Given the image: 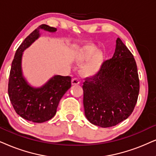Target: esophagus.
<instances>
[{
	"instance_id": "obj_1",
	"label": "esophagus",
	"mask_w": 156,
	"mask_h": 156,
	"mask_svg": "<svg viewBox=\"0 0 156 156\" xmlns=\"http://www.w3.org/2000/svg\"><path fill=\"white\" fill-rule=\"evenodd\" d=\"M80 83V80L78 78H73L72 80V85H78Z\"/></svg>"
}]
</instances>
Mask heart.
<instances>
[{
  "label": "heart",
  "instance_id": "b5f03b06",
  "mask_svg": "<svg viewBox=\"0 0 156 156\" xmlns=\"http://www.w3.org/2000/svg\"><path fill=\"white\" fill-rule=\"evenodd\" d=\"M97 47L95 45L87 44L85 45L76 50L74 53V59L76 62H82L88 60L94 54L95 55L88 62L86 65L83 66L81 69V73L84 76H92L98 72L101 67L102 62L104 60V55L101 52H97Z\"/></svg>",
  "mask_w": 156,
  "mask_h": 156
}]
</instances>
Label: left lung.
Masks as SVG:
<instances>
[{"mask_svg": "<svg viewBox=\"0 0 156 156\" xmlns=\"http://www.w3.org/2000/svg\"><path fill=\"white\" fill-rule=\"evenodd\" d=\"M112 58L83 85L85 115L93 125L110 127L127 119L137 103L140 81L133 54L119 38Z\"/></svg>", "mask_w": 156, "mask_h": 156, "instance_id": "8db88e82", "label": "left lung"}]
</instances>
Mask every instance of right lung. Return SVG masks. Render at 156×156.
Returning <instances> with one entry per match:
<instances>
[{
    "label": "right lung",
    "mask_w": 156,
    "mask_h": 156,
    "mask_svg": "<svg viewBox=\"0 0 156 156\" xmlns=\"http://www.w3.org/2000/svg\"><path fill=\"white\" fill-rule=\"evenodd\" d=\"M55 32L56 28L42 24L33 31L16 52L9 75L8 92L16 112L28 121L42 123L56 114L61 98L71 87V77L55 76L40 88L29 86L21 71L23 52L39 38V30Z\"/></svg>",
    "instance_id": "obj_1"
}]
</instances>
